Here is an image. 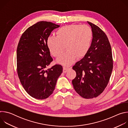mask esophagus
<instances>
[{"label": "esophagus", "mask_w": 128, "mask_h": 128, "mask_svg": "<svg viewBox=\"0 0 128 128\" xmlns=\"http://www.w3.org/2000/svg\"><path fill=\"white\" fill-rule=\"evenodd\" d=\"M70 68L69 67H63V72L64 73H66Z\"/></svg>", "instance_id": "obj_1"}]
</instances>
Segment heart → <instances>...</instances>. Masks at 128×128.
<instances>
[{"instance_id": "heart-1", "label": "heart", "mask_w": 128, "mask_h": 128, "mask_svg": "<svg viewBox=\"0 0 128 128\" xmlns=\"http://www.w3.org/2000/svg\"><path fill=\"white\" fill-rule=\"evenodd\" d=\"M93 38V32L88 25L70 24L63 26L56 32V37L49 36L48 48L52 56L58 57L65 46L66 52L57 60V63L69 66L76 58H83L88 52Z\"/></svg>"}]
</instances>
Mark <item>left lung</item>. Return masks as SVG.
<instances>
[{
    "mask_svg": "<svg viewBox=\"0 0 128 128\" xmlns=\"http://www.w3.org/2000/svg\"><path fill=\"white\" fill-rule=\"evenodd\" d=\"M93 39L87 54L72 69L76 76L72 83L81 97L92 99L100 95L106 87L113 68L111 46L105 33L97 26L88 22Z\"/></svg>",
    "mask_w": 128,
    "mask_h": 128,
    "instance_id": "1",
    "label": "left lung"
}]
</instances>
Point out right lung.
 Wrapping results in <instances>:
<instances>
[{"mask_svg":"<svg viewBox=\"0 0 128 128\" xmlns=\"http://www.w3.org/2000/svg\"><path fill=\"white\" fill-rule=\"evenodd\" d=\"M59 27L50 22H38L23 33L18 44V76L26 92L35 99L48 98L63 72L62 66L58 64L46 69L52 61L46 40L52 31Z\"/></svg>","mask_w":128,"mask_h":128,"instance_id":"obj_1","label":"right lung"}]
</instances>
